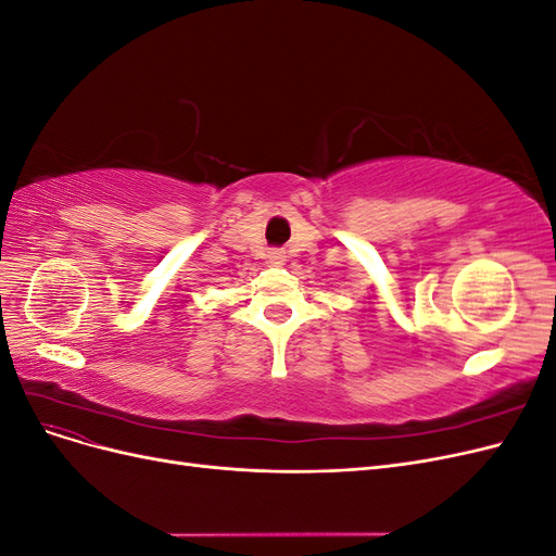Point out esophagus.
Returning <instances> with one entry per match:
<instances>
[{
  "label": "esophagus",
  "mask_w": 556,
  "mask_h": 556,
  "mask_svg": "<svg viewBox=\"0 0 556 556\" xmlns=\"http://www.w3.org/2000/svg\"><path fill=\"white\" fill-rule=\"evenodd\" d=\"M268 260H271V264H282L285 252L282 250H271V252H268Z\"/></svg>",
  "instance_id": "34e87169"
}]
</instances>
